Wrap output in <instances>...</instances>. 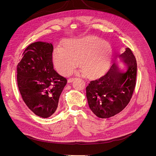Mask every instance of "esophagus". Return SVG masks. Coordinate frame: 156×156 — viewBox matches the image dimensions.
Returning <instances> with one entry per match:
<instances>
[{
    "label": "esophagus",
    "mask_w": 156,
    "mask_h": 156,
    "mask_svg": "<svg viewBox=\"0 0 156 156\" xmlns=\"http://www.w3.org/2000/svg\"><path fill=\"white\" fill-rule=\"evenodd\" d=\"M74 79H75V78H69V79H68V83H72V82H73V81H74Z\"/></svg>",
    "instance_id": "1"
}]
</instances>
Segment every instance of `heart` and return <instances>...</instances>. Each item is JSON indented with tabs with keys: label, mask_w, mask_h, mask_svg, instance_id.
I'll list each match as a JSON object with an SVG mask.
<instances>
[{
	"label": "heart",
	"mask_w": 156,
	"mask_h": 156,
	"mask_svg": "<svg viewBox=\"0 0 156 156\" xmlns=\"http://www.w3.org/2000/svg\"><path fill=\"white\" fill-rule=\"evenodd\" d=\"M112 48L108 42L95 36L74 37L68 40L63 48H56L53 60L62 73H69L77 64L90 77L105 73L112 60Z\"/></svg>",
	"instance_id": "1"
}]
</instances>
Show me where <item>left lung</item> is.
Segmentation results:
<instances>
[{
	"mask_svg": "<svg viewBox=\"0 0 156 156\" xmlns=\"http://www.w3.org/2000/svg\"><path fill=\"white\" fill-rule=\"evenodd\" d=\"M119 56L127 65L126 72L113 62L103 76L91 81L86 88L89 107L101 119L110 118L123 110L136 85V61L133 53L127 48Z\"/></svg>",
	"mask_w": 156,
	"mask_h": 156,
	"instance_id": "obj_1",
	"label": "left lung"
}]
</instances>
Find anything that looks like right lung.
I'll return each mask as SVG.
<instances>
[{"label":"right lung","mask_w":156,"mask_h":156,"mask_svg":"<svg viewBox=\"0 0 156 156\" xmlns=\"http://www.w3.org/2000/svg\"><path fill=\"white\" fill-rule=\"evenodd\" d=\"M53 46L37 41L29 45L17 64L19 90L27 106L37 116L48 118L56 111L67 79L53 68Z\"/></svg>","instance_id":"1"}]
</instances>
